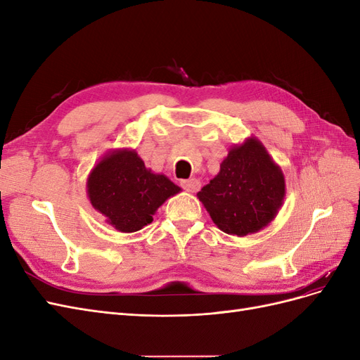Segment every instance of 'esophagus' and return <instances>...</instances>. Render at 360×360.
Masks as SVG:
<instances>
[{
  "label": "esophagus",
  "instance_id": "34e87169",
  "mask_svg": "<svg viewBox=\"0 0 360 360\" xmlns=\"http://www.w3.org/2000/svg\"><path fill=\"white\" fill-rule=\"evenodd\" d=\"M181 186L188 192H197L201 186V183L197 179H188V180H181Z\"/></svg>",
  "mask_w": 360,
  "mask_h": 360
}]
</instances>
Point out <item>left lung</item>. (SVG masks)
<instances>
[{"mask_svg":"<svg viewBox=\"0 0 360 360\" xmlns=\"http://www.w3.org/2000/svg\"><path fill=\"white\" fill-rule=\"evenodd\" d=\"M221 231L243 237L275 219L285 197V177L255 136L228 150L221 169L197 193Z\"/></svg>","mask_w":360,"mask_h":360,"instance_id":"obj_1","label":"left lung"}]
</instances>
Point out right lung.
I'll list each match as a JSON object with an SVG mask.
<instances>
[{"mask_svg": "<svg viewBox=\"0 0 360 360\" xmlns=\"http://www.w3.org/2000/svg\"><path fill=\"white\" fill-rule=\"evenodd\" d=\"M180 191L167 176L146 168L134 148L108 151L86 179L93 209L122 233L143 230L153 222L159 207Z\"/></svg>", "mask_w": 360, "mask_h": 360, "instance_id": "1", "label": "right lung"}]
</instances>
